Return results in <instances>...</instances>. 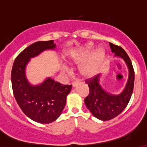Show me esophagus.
<instances>
[{
  "instance_id": "1",
  "label": "esophagus",
  "mask_w": 147,
  "mask_h": 147,
  "mask_svg": "<svg viewBox=\"0 0 147 147\" xmlns=\"http://www.w3.org/2000/svg\"><path fill=\"white\" fill-rule=\"evenodd\" d=\"M79 84H80V82H72V86L74 87H74H76V86H77L78 85H79Z\"/></svg>"
}]
</instances>
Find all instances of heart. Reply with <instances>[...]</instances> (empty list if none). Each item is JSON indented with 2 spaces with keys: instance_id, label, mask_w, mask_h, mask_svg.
<instances>
[{
  "instance_id": "heart-1",
  "label": "heart",
  "mask_w": 147,
  "mask_h": 147,
  "mask_svg": "<svg viewBox=\"0 0 147 147\" xmlns=\"http://www.w3.org/2000/svg\"><path fill=\"white\" fill-rule=\"evenodd\" d=\"M93 44L88 42L72 51L65 59L70 65H80L79 72L84 79H90L97 74L106 56L105 48L99 46L93 51Z\"/></svg>"
}]
</instances>
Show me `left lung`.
Listing matches in <instances>:
<instances>
[{
	"mask_svg": "<svg viewBox=\"0 0 147 147\" xmlns=\"http://www.w3.org/2000/svg\"><path fill=\"white\" fill-rule=\"evenodd\" d=\"M109 45L111 51L114 53V57L121 58L125 62L129 71V76L124 89L118 95L111 94L102 88L100 85L101 74L86 80L90 93L85 99V105L93 116L102 121L113 119L125 109L134 88L135 73L130 59L121 47L111 42H109Z\"/></svg>",
	"mask_w": 147,
	"mask_h": 147,
	"instance_id": "1",
	"label": "left lung"
}]
</instances>
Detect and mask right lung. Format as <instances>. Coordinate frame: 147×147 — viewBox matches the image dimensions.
I'll return each mask as SVG.
<instances>
[{
    "mask_svg": "<svg viewBox=\"0 0 147 147\" xmlns=\"http://www.w3.org/2000/svg\"><path fill=\"white\" fill-rule=\"evenodd\" d=\"M54 40L39 41L30 45L15 59L11 69L13 93L19 107L29 119L49 124L59 118L64 109L72 85H64L51 77L39 85H32L26 76L30 59L46 50H54Z\"/></svg>",
    "mask_w": 147,
    "mask_h": 147,
    "instance_id": "1",
    "label": "right lung"
}]
</instances>
